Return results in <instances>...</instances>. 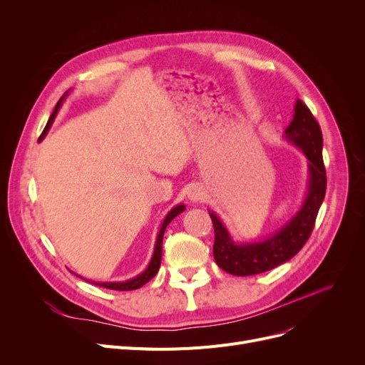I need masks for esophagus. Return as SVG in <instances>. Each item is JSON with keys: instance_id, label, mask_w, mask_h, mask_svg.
Masks as SVG:
<instances>
[{"instance_id": "1", "label": "esophagus", "mask_w": 365, "mask_h": 365, "mask_svg": "<svg viewBox=\"0 0 365 365\" xmlns=\"http://www.w3.org/2000/svg\"><path fill=\"white\" fill-rule=\"evenodd\" d=\"M187 197H189V200L192 201V202H201L205 198V190L201 186H194L192 189L189 190Z\"/></svg>"}]
</instances>
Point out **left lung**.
Listing matches in <instances>:
<instances>
[{"label":"left lung","instance_id":"left-lung-1","mask_svg":"<svg viewBox=\"0 0 365 365\" xmlns=\"http://www.w3.org/2000/svg\"><path fill=\"white\" fill-rule=\"evenodd\" d=\"M285 139L296 145L309 161V186L304 202L279 231L259 242H235L219 217L208 212L215 226V260L227 274L248 277L271 271L296 256L312 234L327 189V176L319 124L302 101L296 102L293 121L285 128Z\"/></svg>","mask_w":365,"mask_h":365}]
</instances>
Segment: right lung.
I'll use <instances>...</instances> for the list:
<instances>
[{
    "label": "right lung",
    "instance_id": "obj_1",
    "mask_svg": "<svg viewBox=\"0 0 365 365\" xmlns=\"http://www.w3.org/2000/svg\"><path fill=\"white\" fill-rule=\"evenodd\" d=\"M66 94H68V91L62 96L61 101L57 102V105H56V108H54L53 113L50 115L48 123H47L46 128H44V131L41 133L40 140H43V139L46 138V134H47V131L50 130V127H51V124H53V121H54V118H56V113L59 112V108L62 106V102H63V99H65V96H66ZM183 210H185V205H183V204H179V205H176V207L173 208V210H170L168 215L165 216V219H164V222H163V225H161L160 232H158V237H157V244H155V250H153V256H152V259H150V262H149L148 267H146V269H145L140 275H138L136 278H131V279H128V281H124V282H93V284H96V285H101V287H105V289H109V290L128 292V290H138V289H140L142 285H145L148 281H150L153 277L157 275V272H158V269H160V264H161V255H163V237H164L165 227L168 226V223H170L173 219H175L176 216H179V215L183 212Z\"/></svg>",
    "mask_w": 365,
    "mask_h": 365
}]
</instances>
